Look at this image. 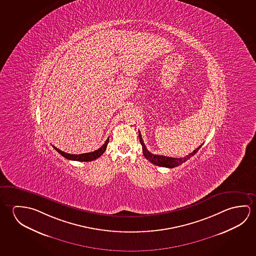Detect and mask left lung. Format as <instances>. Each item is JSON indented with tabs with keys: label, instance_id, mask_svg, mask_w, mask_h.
<instances>
[{
	"label": "left lung",
	"instance_id": "1",
	"mask_svg": "<svg viewBox=\"0 0 256 256\" xmlns=\"http://www.w3.org/2000/svg\"><path fill=\"white\" fill-rule=\"evenodd\" d=\"M138 133L139 140H140V142L142 144V154H144V156L149 162H151L152 164H155L157 166H160V167H165V168H172L180 166L183 162L190 159L192 156L196 154L202 146L201 144L200 146L197 147L196 149L193 152L189 154L188 155L184 156L183 158H172V157H167V156H164V155L154 154H152V152L147 150L146 147L144 146V142L142 141V136H141L140 131H138Z\"/></svg>",
	"mask_w": 256,
	"mask_h": 256
}]
</instances>
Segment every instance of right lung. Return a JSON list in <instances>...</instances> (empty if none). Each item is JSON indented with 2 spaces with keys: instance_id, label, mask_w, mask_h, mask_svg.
Masks as SVG:
<instances>
[{
  "instance_id": "add662e5",
  "label": "right lung",
  "mask_w": 256,
  "mask_h": 256,
  "mask_svg": "<svg viewBox=\"0 0 256 256\" xmlns=\"http://www.w3.org/2000/svg\"><path fill=\"white\" fill-rule=\"evenodd\" d=\"M108 142H109V138L105 141L104 144H102V146L100 147L98 150L91 152H86V154H67V152L60 151L58 148H56L54 146H52V147L54 148L56 151L59 152L60 154L62 155L63 157H65L66 159L72 160H78V162H91V160L99 158L104 152L106 148H107Z\"/></svg>"
}]
</instances>
